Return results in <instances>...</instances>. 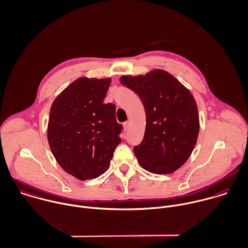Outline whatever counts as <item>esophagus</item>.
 <instances>
[{"label":"esophagus","instance_id":"1","mask_svg":"<svg viewBox=\"0 0 248 248\" xmlns=\"http://www.w3.org/2000/svg\"><path fill=\"white\" fill-rule=\"evenodd\" d=\"M123 127H124V130H128V128L130 127V121H126L123 123Z\"/></svg>","mask_w":248,"mask_h":248}]
</instances>
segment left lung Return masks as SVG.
Segmentation results:
<instances>
[{"label": "left lung", "mask_w": 248, "mask_h": 248, "mask_svg": "<svg viewBox=\"0 0 248 248\" xmlns=\"http://www.w3.org/2000/svg\"><path fill=\"white\" fill-rule=\"evenodd\" d=\"M120 83L140 96L146 113L143 140L134 147L138 162L154 174L176 171L187 161L198 138L199 115L192 94L162 69L122 76Z\"/></svg>", "instance_id": "1"}]
</instances>
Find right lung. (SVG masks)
Segmentation results:
<instances>
[{
    "label": "right lung",
    "mask_w": 248,
    "mask_h": 248,
    "mask_svg": "<svg viewBox=\"0 0 248 248\" xmlns=\"http://www.w3.org/2000/svg\"><path fill=\"white\" fill-rule=\"evenodd\" d=\"M111 80L81 77L53 102L48 142L58 164L79 180L107 171L121 142L115 106L104 104Z\"/></svg>",
    "instance_id": "right-lung-1"
}]
</instances>
